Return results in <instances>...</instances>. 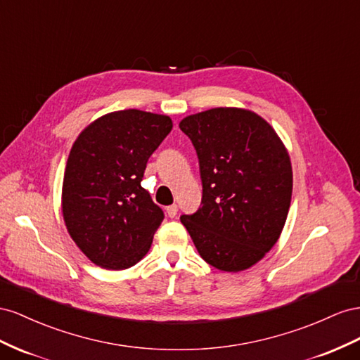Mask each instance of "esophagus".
<instances>
[{"label": "esophagus", "instance_id": "esophagus-1", "mask_svg": "<svg viewBox=\"0 0 360 360\" xmlns=\"http://www.w3.org/2000/svg\"><path fill=\"white\" fill-rule=\"evenodd\" d=\"M166 212H167V215L170 219H173V217H176L178 215V205H170V207H167L166 208Z\"/></svg>", "mask_w": 360, "mask_h": 360}]
</instances>
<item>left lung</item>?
Returning a JSON list of instances; mask_svg holds the SVG:
<instances>
[{"label":"left lung","instance_id":"obj_1","mask_svg":"<svg viewBox=\"0 0 360 360\" xmlns=\"http://www.w3.org/2000/svg\"><path fill=\"white\" fill-rule=\"evenodd\" d=\"M199 158L200 208L181 215L202 259L221 271L261 261L279 240L291 205L290 155L249 110L212 108L181 120Z\"/></svg>","mask_w":360,"mask_h":360}]
</instances>
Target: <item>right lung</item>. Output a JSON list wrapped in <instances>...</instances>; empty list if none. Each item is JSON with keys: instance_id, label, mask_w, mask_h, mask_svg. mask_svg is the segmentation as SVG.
<instances>
[{"instance_id": "obj_1", "label": "right lung", "mask_w": 360, "mask_h": 360, "mask_svg": "<svg viewBox=\"0 0 360 360\" xmlns=\"http://www.w3.org/2000/svg\"><path fill=\"white\" fill-rule=\"evenodd\" d=\"M172 127L169 116L123 110L90 123L75 140L61 203L69 235L94 264L123 270L150 249L164 212L140 182Z\"/></svg>"}]
</instances>
